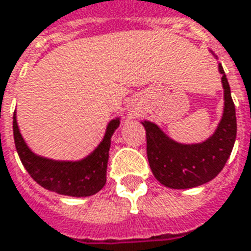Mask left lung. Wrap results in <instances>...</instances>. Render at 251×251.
<instances>
[{
  "mask_svg": "<svg viewBox=\"0 0 251 251\" xmlns=\"http://www.w3.org/2000/svg\"><path fill=\"white\" fill-rule=\"evenodd\" d=\"M211 55L218 60L214 52ZM218 70L223 86V114L214 133L201 142L183 144L152 121L141 124L147 130V153L154 177L165 187L187 189L199 187L215 179L231 154L237 138V117L230 84L221 63Z\"/></svg>",
  "mask_w": 251,
  "mask_h": 251,
  "instance_id": "1",
  "label": "left lung"
}]
</instances>
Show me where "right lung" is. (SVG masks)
<instances>
[{"label":"right lung","instance_id":"add662e5","mask_svg":"<svg viewBox=\"0 0 251 251\" xmlns=\"http://www.w3.org/2000/svg\"><path fill=\"white\" fill-rule=\"evenodd\" d=\"M120 124V117L110 121L106 126L102 141L86 157L79 160H55L37 154L28 147L24 137L21 136L17 115L14 113V144L21 163L37 184L55 194L72 198H86L99 192L106 184L111 137Z\"/></svg>","mask_w":251,"mask_h":251}]
</instances>
